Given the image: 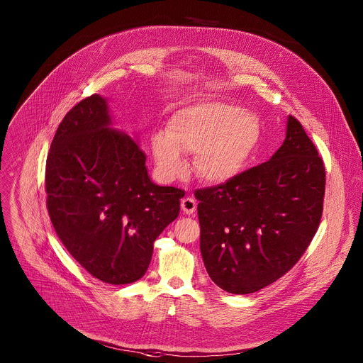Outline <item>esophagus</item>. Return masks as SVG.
<instances>
[{
    "instance_id": "obj_1",
    "label": "esophagus",
    "mask_w": 363,
    "mask_h": 363,
    "mask_svg": "<svg viewBox=\"0 0 363 363\" xmlns=\"http://www.w3.org/2000/svg\"><path fill=\"white\" fill-rule=\"evenodd\" d=\"M181 208H182V211H184V214L191 216V214H194L195 210H196V201H195L194 198H191V196H186V198H184V199L181 201Z\"/></svg>"
}]
</instances>
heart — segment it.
Segmentation results:
<instances>
[{
	"mask_svg": "<svg viewBox=\"0 0 363 363\" xmlns=\"http://www.w3.org/2000/svg\"><path fill=\"white\" fill-rule=\"evenodd\" d=\"M260 122L250 112H238L223 101H201L177 111L165 133H155L150 147L158 172L171 179L185 169L182 152L194 155L196 177L208 184H223L247 165L258 140Z\"/></svg>",
	"mask_w": 363,
	"mask_h": 363,
	"instance_id": "obj_1",
	"label": "heart"
}]
</instances>
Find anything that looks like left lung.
<instances>
[{"label": "left lung", "mask_w": 363, "mask_h": 363, "mask_svg": "<svg viewBox=\"0 0 363 363\" xmlns=\"http://www.w3.org/2000/svg\"><path fill=\"white\" fill-rule=\"evenodd\" d=\"M325 185L322 157L289 116L286 139L270 161L196 189L199 247L211 280L248 294L290 272L319 228Z\"/></svg>", "instance_id": "8db88e82"}]
</instances>
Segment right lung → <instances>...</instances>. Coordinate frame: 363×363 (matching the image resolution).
I'll return each mask as SVG.
<instances>
[{
    "mask_svg": "<svg viewBox=\"0 0 363 363\" xmlns=\"http://www.w3.org/2000/svg\"><path fill=\"white\" fill-rule=\"evenodd\" d=\"M109 125L99 94L67 112L50 146L45 194L48 217L74 260L121 286L145 276L153 242L179 216L185 192L155 185L136 140Z\"/></svg>",
    "mask_w": 363,
    "mask_h": 363,
    "instance_id": "add662e5",
    "label": "right lung"
}]
</instances>
